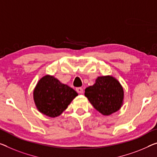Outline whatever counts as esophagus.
<instances>
[{"mask_svg": "<svg viewBox=\"0 0 157 157\" xmlns=\"http://www.w3.org/2000/svg\"><path fill=\"white\" fill-rule=\"evenodd\" d=\"M76 90L77 93H80V94H82V93H83V88H81V87H78V88H76Z\"/></svg>", "mask_w": 157, "mask_h": 157, "instance_id": "obj_1", "label": "esophagus"}]
</instances>
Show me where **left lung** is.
<instances>
[{
	"label": "left lung",
	"instance_id": "obj_1",
	"mask_svg": "<svg viewBox=\"0 0 157 157\" xmlns=\"http://www.w3.org/2000/svg\"><path fill=\"white\" fill-rule=\"evenodd\" d=\"M85 96L96 110L103 115L108 116L121 107L124 89L113 76H100L93 86L86 88Z\"/></svg>",
	"mask_w": 157,
	"mask_h": 157
}]
</instances>
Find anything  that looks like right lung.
<instances>
[{
  "instance_id": "1",
  "label": "right lung",
  "mask_w": 157,
  "mask_h": 157,
  "mask_svg": "<svg viewBox=\"0 0 157 157\" xmlns=\"http://www.w3.org/2000/svg\"><path fill=\"white\" fill-rule=\"evenodd\" d=\"M77 95L73 88L50 75L40 79L33 90V100L38 110L50 117L61 114Z\"/></svg>"
}]
</instances>
